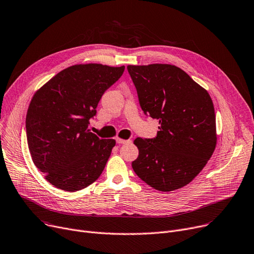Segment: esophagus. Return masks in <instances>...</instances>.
Masks as SVG:
<instances>
[{
	"mask_svg": "<svg viewBox=\"0 0 254 254\" xmlns=\"http://www.w3.org/2000/svg\"><path fill=\"white\" fill-rule=\"evenodd\" d=\"M116 142L118 144H127V143H129L130 140H125V139H122V138H117L116 139Z\"/></svg>",
	"mask_w": 254,
	"mask_h": 254,
	"instance_id": "34e87169",
	"label": "esophagus"
}]
</instances>
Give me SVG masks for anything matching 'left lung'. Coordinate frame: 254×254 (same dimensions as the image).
<instances>
[{
	"instance_id": "8db88e82",
	"label": "left lung",
	"mask_w": 254,
	"mask_h": 254,
	"mask_svg": "<svg viewBox=\"0 0 254 254\" xmlns=\"http://www.w3.org/2000/svg\"><path fill=\"white\" fill-rule=\"evenodd\" d=\"M144 114L158 119L155 138H137L132 170L159 191L191 182L216 146L214 106L208 91L176 65H127Z\"/></svg>"
}]
</instances>
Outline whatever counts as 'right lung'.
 I'll return each instance as SVG.
<instances>
[{"label": "right lung", "mask_w": 254, "mask_h": 254, "mask_svg": "<svg viewBox=\"0 0 254 254\" xmlns=\"http://www.w3.org/2000/svg\"><path fill=\"white\" fill-rule=\"evenodd\" d=\"M124 71L125 65L74 64L36 91L26 113V138L35 166L56 188L77 191L101 176L116 142L91 132L89 119Z\"/></svg>", "instance_id": "1"}]
</instances>
